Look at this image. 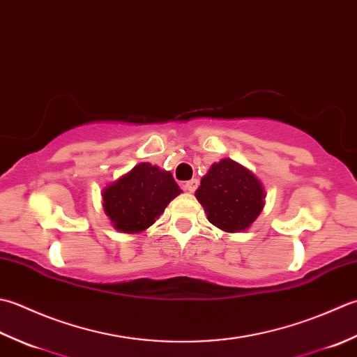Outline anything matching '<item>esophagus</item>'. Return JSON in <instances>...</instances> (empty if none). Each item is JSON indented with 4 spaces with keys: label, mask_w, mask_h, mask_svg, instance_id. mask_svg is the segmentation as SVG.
<instances>
[{
    "label": "esophagus",
    "mask_w": 357,
    "mask_h": 357,
    "mask_svg": "<svg viewBox=\"0 0 357 357\" xmlns=\"http://www.w3.org/2000/svg\"><path fill=\"white\" fill-rule=\"evenodd\" d=\"M183 188L186 189L188 192H194L195 189L199 188V180H197V178H192V180H189V181H186V183L183 185Z\"/></svg>",
    "instance_id": "obj_1"
}]
</instances>
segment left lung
<instances>
[{
	"mask_svg": "<svg viewBox=\"0 0 357 357\" xmlns=\"http://www.w3.org/2000/svg\"><path fill=\"white\" fill-rule=\"evenodd\" d=\"M208 220L227 232L250 227L264 209V188L243 166L229 158L211 166L195 191Z\"/></svg>",
	"mask_w": 357,
	"mask_h": 357,
	"instance_id": "left-lung-1",
	"label": "left lung"
}]
</instances>
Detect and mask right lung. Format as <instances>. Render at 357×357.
Listing matches in <instances>:
<instances>
[{
	"label": "right lung",
	"mask_w": 357,
	"mask_h": 357,
	"mask_svg": "<svg viewBox=\"0 0 357 357\" xmlns=\"http://www.w3.org/2000/svg\"><path fill=\"white\" fill-rule=\"evenodd\" d=\"M181 189L171 172L140 163L103 191L105 213L121 232H140L149 228Z\"/></svg>",
	"instance_id": "add662e5"
}]
</instances>
